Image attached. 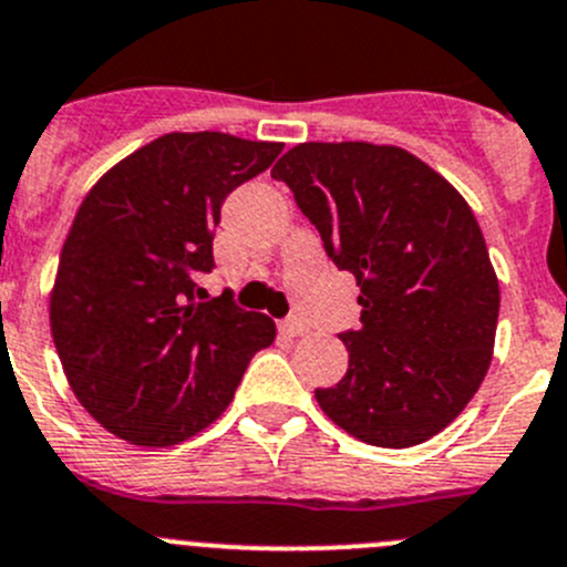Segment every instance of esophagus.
<instances>
[{
    "label": "esophagus",
    "instance_id": "esophagus-1",
    "mask_svg": "<svg viewBox=\"0 0 567 567\" xmlns=\"http://www.w3.org/2000/svg\"><path fill=\"white\" fill-rule=\"evenodd\" d=\"M279 332L288 334V338H299V334H305V323L299 318H288V321H279Z\"/></svg>",
    "mask_w": 567,
    "mask_h": 567
}]
</instances>
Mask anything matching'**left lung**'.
I'll list each match as a JSON object with an SVG mask.
<instances>
[{"mask_svg":"<svg viewBox=\"0 0 567 567\" xmlns=\"http://www.w3.org/2000/svg\"><path fill=\"white\" fill-rule=\"evenodd\" d=\"M360 285L349 371L316 390L368 446L430 441L465 410L493 360L498 279L468 202L399 146L299 144L271 168Z\"/></svg>","mask_w":567,"mask_h":567,"instance_id":"left-lung-1","label":"left lung"}]
</instances>
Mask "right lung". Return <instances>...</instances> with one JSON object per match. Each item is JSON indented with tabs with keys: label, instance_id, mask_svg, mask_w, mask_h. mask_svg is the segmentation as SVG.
I'll list each match as a JSON object with an SVG mask.
<instances>
[{
	"label": "right lung",
	"instance_id": "right-lung-1",
	"mask_svg": "<svg viewBox=\"0 0 567 567\" xmlns=\"http://www.w3.org/2000/svg\"><path fill=\"white\" fill-rule=\"evenodd\" d=\"M282 144L168 132L115 163L82 199L49 299L54 349L80 404L115 437L166 449L210 426L274 343L233 296L196 301L213 229L238 185Z\"/></svg>",
	"mask_w": 567,
	"mask_h": 567
}]
</instances>
